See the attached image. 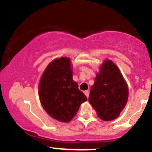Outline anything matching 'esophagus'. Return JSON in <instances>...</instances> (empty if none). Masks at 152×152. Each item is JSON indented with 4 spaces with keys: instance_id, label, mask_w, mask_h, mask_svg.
<instances>
[{
    "instance_id": "34e87169",
    "label": "esophagus",
    "mask_w": 152,
    "mask_h": 152,
    "mask_svg": "<svg viewBox=\"0 0 152 152\" xmlns=\"http://www.w3.org/2000/svg\"><path fill=\"white\" fill-rule=\"evenodd\" d=\"M84 94H85V95L86 96V97H87V98H88V95H89V91H88V90H86V91H84Z\"/></svg>"
}]
</instances>
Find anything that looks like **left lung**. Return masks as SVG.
Instances as JSON below:
<instances>
[{"mask_svg":"<svg viewBox=\"0 0 152 152\" xmlns=\"http://www.w3.org/2000/svg\"><path fill=\"white\" fill-rule=\"evenodd\" d=\"M128 97L127 84L119 69L112 61H105L96 75L88 97L97 116L104 121L115 120L125 107Z\"/></svg>","mask_w":152,"mask_h":152,"instance_id":"left-lung-1","label":"left lung"}]
</instances>
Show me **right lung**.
<instances>
[{"label":"right lung","mask_w":152,"mask_h":152,"mask_svg":"<svg viewBox=\"0 0 152 152\" xmlns=\"http://www.w3.org/2000/svg\"><path fill=\"white\" fill-rule=\"evenodd\" d=\"M38 94L40 103L48 115L64 123L71 121L81 103L87 100L73 80L68 58H58L48 65L40 78Z\"/></svg>","instance_id":"obj_1"}]
</instances>
